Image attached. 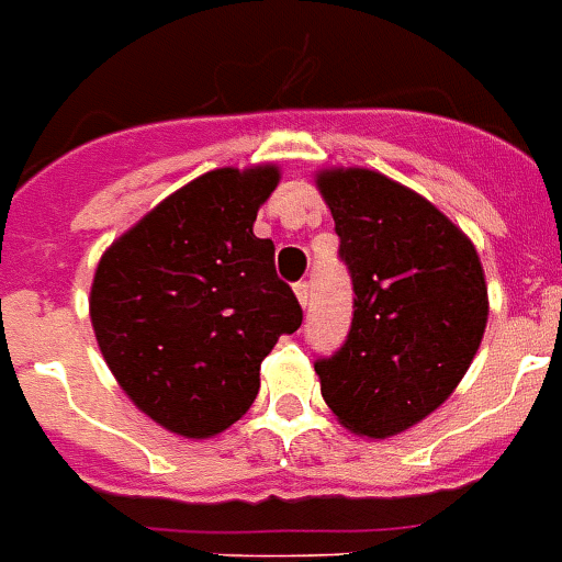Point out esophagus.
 <instances>
[{
	"mask_svg": "<svg viewBox=\"0 0 562 562\" xmlns=\"http://www.w3.org/2000/svg\"><path fill=\"white\" fill-rule=\"evenodd\" d=\"M295 295H299L302 307L307 310V304H310V284H307V281H299V284H295Z\"/></svg>",
	"mask_w": 562,
	"mask_h": 562,
	"instance_id": "34e87169",
	"label": "esophagus"
}]
</instances>
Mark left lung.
<instances>
[{
  "instance_id": "8db88e82",
  "label": "left lung",
  "mask_w": 562,
  "mask_h": 562,
  "mask_svg": "<svg viewBox=\"0 0 562 562\" xmlns=\"http://www.w3.org/2000/svg\"><path fill=\"white\" fill-rule=\"evenodd\" d=\"M353 318L339 351L316 359L322 397L368 438L397 435L461 383L487 325L482 260L424 196L366 168L325 170Z\"/></svg>"
}]
</instances>
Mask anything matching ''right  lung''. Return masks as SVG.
<instances>
[{"label":"right lung","instance_id":"right-lung-1","mask_svg":"<svg viewBox=\"0 0 562 562\" xmlns=\"http://www.w3.org/2000/svg\"><path fill=\"white\" fill-rule=\"evenodd\" d=\"M278 168L203 173L103 252L89 316L119 385L156 424L211 438L246 415L260 362L302 327V304L255 237Z\"/></svg>","mask_w":562,"mask_h":562}]
</instances>
